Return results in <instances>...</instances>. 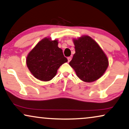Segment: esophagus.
<instances>
[{"label": "esophagus", "mask_w": 129, "mask_h": 129, "mask_svg": "<svg viewBox=\"0 0 129 129\" xmlns=\"http://www.w3.org/2000/svg\"><path fill=\"white\" fill-rule=\"evenodd\" d=\"M67 59H68V62H69L71 60V57H70V56H69V57H68V58H67Z\"/></svg>", "instance_id": "esophagus-1"}]
</instances>
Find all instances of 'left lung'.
<instances>
[{"instance_id": "left-lung-1", "label": "left lung", "mask_w": 129, "mask_h": 129, "mask_svg": "<svg viewBox=\"0 0 129 129\" xmlns=\"http://www.w3.org/2000/svg\"><path fill=\"white\" fill-rule=\"evenodd\" d=\"M75 53L69 64L77 77L91 82L100 78L109 66V60L99 44L89 36L73 39Z\"/></svg>"}]
</instances>
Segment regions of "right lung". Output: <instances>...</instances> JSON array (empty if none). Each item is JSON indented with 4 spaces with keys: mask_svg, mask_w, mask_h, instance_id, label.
<instances>
[{
    "mask_svg": "<svg viewBox=\"0 0 129 129\" xmlns=\"http://www.w3.org/2000/svg\"><path fill=\"white\" fill-rule=\"evenodd\" d=\"M58 44L56 39L51 41L45 38L39 41L27 55V67L36 78L43 81L51 80L59 67L68 61Z\"/></svg>",
    "mask_w": 129,
    "mask_h": 129,
    "instance_id": "right-lung-1",
    "label": "right lung"
}]
</instances>
